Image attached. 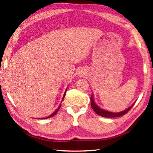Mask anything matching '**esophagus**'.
<instances>
[{
    "label": "esophagus",
    "instance_id": "esophagus-1",
    "mask_svg": "<svg viewBox=\"0 0 153 153\" xmlns=\"http://www.w3.org/2000/svg\"><path fill=\"white\" fill-rule=\"evenodd\" d=\"M78 76H79V77L84 76V72H83V71H79V73H78Z\"/></svg>",
    "mask_w": 153,
    "mask_h": 153
}]
</instances>
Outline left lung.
Listing matches in <instances>:
<instances>
[{
	"label": "left lung",
	"mask_w": 153,
	"mask_h": 153,
	"mask_svg": "<svg viewBox=\"0 0 153 153\" xmlns=\"http://www.w3.org/2000/svg\"><path fill=\"white\" fill-rule=\"evenodd\" d=\"M91 107L93 108V110L94 111V112L97 114V115L102 116V117H121L123 115H125L126 113H127L128 111L131 109V108L133 107L134 105L135 104V102H134L132 105H131L130 107H128V108H126L124 111H120V112H117V113H114V112H111V111H108L107 110L103 109V108H100L99 106L97 105V103L94 101V95L91 96Z\"/></svg>",
	"instance_id": "1"
}]
</instances>
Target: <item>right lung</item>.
Wrapping results in <instances>:
<instances>
[{
  "label": "right lung",
  "instance_id": "add662e5",
  "mask_svg": "<svg viewBox=\"0 0 153 153\" xmlns=\"http://www.w3.org/2000/svg\"><path fill=\"white\" fill-rule=\"evenodd\" d=\"M67 88H66V90H65V93H64V94H63V98H62V100H63V98H65V94H66V91H67ZM61 103L60 104V105H59V107L56 108V109L54 111V112L51 114V115H50L48 116V117H44V118H40V120H45V119H47V118H49V117H53V116H54L55 115H56V113L58 112V111L59 110V108H60V107H61Z\"/></svg>",
  "mask_w": 153,
  "mask_h": 153
}]
</instances>
